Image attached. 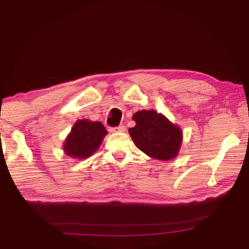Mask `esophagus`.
I'll return each mask as SVG.
<instances>
[{
	"label": "esophagus",
	"instance_id": "obj_1",
	"mask_svg": "<svg viewBox=\"0 0 249 249\" xmlns=\"http://www.w3.org/2000/svg\"><path fill=\"white\" fill-rule=\"evenodd\" d=\"M125 126L124 125H120V126H116V127H112L110 130L112 131V133H123L125 131Z\"/></svg>",
	"mask_w": 249,
	"mask_h": 249
}]
</instances>
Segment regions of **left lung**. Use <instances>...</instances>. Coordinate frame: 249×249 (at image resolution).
<instances>
[{"mask_svg":"<svg viewBox=\"0 0 249 249\" xmlns=\"http://www.w3.org/2000/svg\"><path fill=\"white\" fill-rule=\"evenodd\" d=\"M136 126L128 129L139 150L150 157L169 160L178 155L182 131L162 114L154 110H142L133 116Z\"/></svg>","mask_w":249,"mask_h":249,"instance_id":"left-lung-1","label":"left lung"}]
</instances>
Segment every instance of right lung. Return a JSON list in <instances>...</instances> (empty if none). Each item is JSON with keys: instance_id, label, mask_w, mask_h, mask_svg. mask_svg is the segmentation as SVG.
<instances>
[{"instance_id": "1", "label": "right lung", "mask_w": 249, "mask_h": 249, "mask_svg": "<svg viewBox=\"0 0 249 249\" xmlns=\"http://www.w3.org/2000/svg\"><path fill=\"white\" fill-rule=\"evenodd\" d=\"M107 134L100 122L78 121L65 141L64 151L68 156L82 160L96 151Z\"/></svg>"}]
</instances>
